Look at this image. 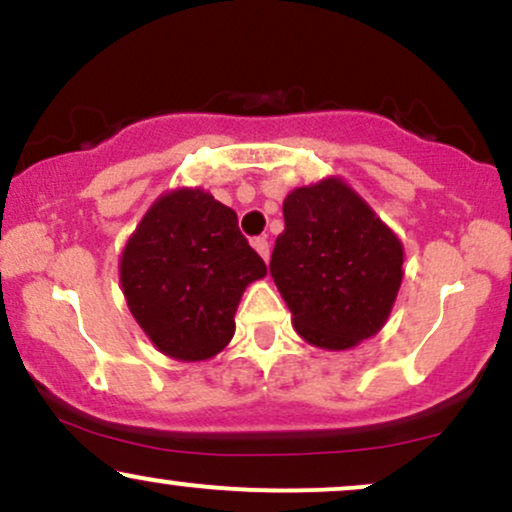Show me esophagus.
I'll use <instances>...</instances> for the list:
<instances>
[{"label": "esophagus", "mask_w": 512, "mask_h": 512, "mask_svg": "<svg viewBox=\"0 0 512 512\" xmlns=\"http://www.w3.org/2000/svg\"><path fill=\"white\" fill-rule=\"evenodd\" d=\"M252 248L257 250V255H260L264 262H269V243H267V238H255V240H252Z\"/></svg>", "instance_id": "obj_1"}]
</instances>
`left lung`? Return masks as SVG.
<instances>
[{
    "label": "left lung",
    "mask_w": 512,
    "mask_h": 512,
    "mask_svg": "<svg viewBox=\"0 0 512 512\" xmlns=\"http://www.w3.org/2000/svg\"><path fill=\"white\" fill-rule=\"evenodd\" d=\"M402 264V240L342 178L286 195L269 272L308 344L346 351L383 330Z\"/></svg>",
    "instance_id": "1"
}]
</instances>
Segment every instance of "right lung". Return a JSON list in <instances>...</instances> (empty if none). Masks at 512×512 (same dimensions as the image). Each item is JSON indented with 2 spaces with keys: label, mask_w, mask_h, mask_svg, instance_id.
Returning a JSON list of instances; mask_svg holds the SVG:
<instances>
[{
  "label": "right lung",
  "mask_w": 512,
  "mask_h": 512,
  "mask_svg": "<svg viewBox=\"0 0 512 512\" xmlns=\"http://www.w3.org/2000/svg\"><path fill=\"white\" fill-rule=\"evenodd\" d=\"M264 274L236 211L202 187L158 197L120 255L129 313L161 354L187 363L226 349L240 296Z\"/></svg>",
  "instance_id": "1"
}]
</instances>
